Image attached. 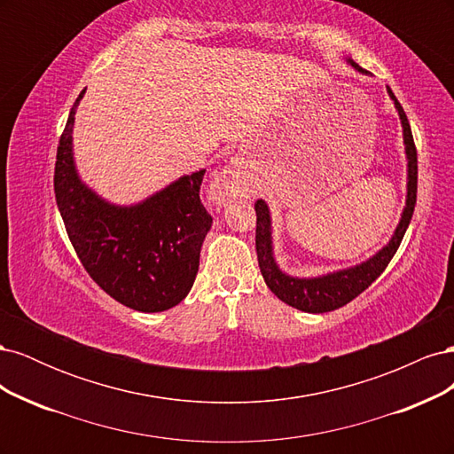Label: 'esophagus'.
Segmentation results:
<instances>
[{"mask_svg":"<svg viewBox=\"0 0 454 454\" xmlns=\"http://www.w3.org/2000/svg\"><path fill=\"white\" fill-rule=\"evenodd\" d=\"M214 195L215 199H227V197H237L242 193V182H240V172L235 164H229L222 172L217 174L214 182Z\"/></svg>","mask_w":454,"mask_h":454,"instance_id":"esophagus-1","label":"esophagus"}]
</instances>
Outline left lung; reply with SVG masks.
<instances>
[{
    "label": "left lung",
    "mask_w": 454,
    "mask_h": 454,
    "mask_svg": "<svg viewBox=\"0 0 454 454\" xmlns=\"http://www.w3.org/2000/svg\"><path fill=\"white\" fill-rule=\"evenodd\" d=\"M347 62L354 67L356 72L367 75L365 70L356 64L354 60L347 59ZM387 92L392 98L395 112L400 115L402 129H403V144H405V157H407V195H405V206L397 223L392 239L387 246L371 255L369 259L362 261V263L333 270L327 274H320V277H294V274L286 272L280 269L277 257H274L272 248V222H270V210L263 199L255 202V214H257V229H255V250H257V261L261 274H263L265 284L269 290L277 295L286 305H290L297 310L303 312H329L339 307H345L354 297H358L364 290L373 284L380 272L388 267L390 259L400 248L403 240L405 231L411 223V217L415 212L417 204V147L413 142V134H411V127L407 115L403 112L402 104L397 102L390 87H387Z\"/></svg>",
    "instance_id": "1"
}]
</instances>
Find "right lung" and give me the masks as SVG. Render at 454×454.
I'll list each match as a JSON object with an SVG mask.
<instances>
[{
  "instance_id": "obj_1",
  "label": "right lung",
  "mask_w": 454,
  "mask_h": 454,
  "mask_svg": "<svg viewBox=\"0 0 454 454\" xmlns=\"http://www.w3.org/2000/svg\"><path fill=\"white\" fill-rule=\"evenodd\" d=\"M85 90L67 117L54 164V195L67 237L90 278L121 305L168 310L193 287L212 227L199 197L206 170L177 177L138 204L119 206L96 195L74 159L75 112Z\"/></svg>"
}]
</instances>
